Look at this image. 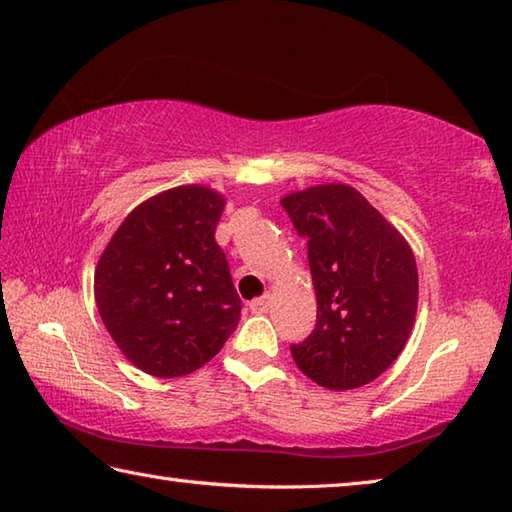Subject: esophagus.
Wrapping results in <instances>:
<instances>
[{"instance_id": "34e87169", "label": "esophagus", "mask_w": 512, "mask_h": 512, "mask_svg": "<svg viewBox=\"0 0 512 512\" xmlns=\"http://www.w3.org/2000/svg\"><path fill=\"white\" fill-rule=\"evenodd\" d=\"M248 307H250V311H253V314H266L268 307H271V296H268V293H264L262 298H255Z\"/></svg>"}]
</instances>
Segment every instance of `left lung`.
I'll list each match as a JSON object with an SVG mask.
<instances>
[{
  "instance_id": "obj_1",
  "label": "left lung",
  "mask_w": 512,
  "mask_h": 512,
  "mask_svg": "<svg viewBox=\"0 0 512 512\" xmlns=\"http://www.w3.org/2000/svg\"><path fill=\"white\" fill-rule=\"evenodd\" d=\"M307 239L316 327L291 345L316 384L350 391L377 379L409 341L418 309V268L409 244L357 189L318 185L282 198Z\"/></svg>"
}]
</instances>
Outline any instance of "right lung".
<instances>
[{
  "mask_svg": "<svg viewBox=\"0 0 512 512\" xmlns=\"http://www.w3.org/2000/svg\"><path fill=\"white\" fill-rule=\"evenodd\" d=\"M225 201L201 185L144 201L119 225L94 273L103 325L153 377L205 366L235 332L241 300L214 241Z\"/></svg>",
  "mask_w": 512,
  "mask_h": 512,
  "instance_id": "obj_1",
  "label": "right lung"
}]
</instances>
